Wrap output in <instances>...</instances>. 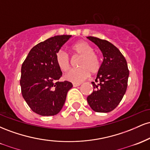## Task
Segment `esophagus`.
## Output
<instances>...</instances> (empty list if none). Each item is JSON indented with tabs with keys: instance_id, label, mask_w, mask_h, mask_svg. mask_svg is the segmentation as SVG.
Returning a JSON list of instances; mask_svg holds the SVG:
<instances>
[{
	"instance_id": "1",
	"label": "esophagus",
	"mask_w": 150,
	"mask_h": 150,
	"mask_svg": "<svg viewBox=\"0 0 150 150\" xmlns=\"http://www.w3.org/2000/svg\"><path fill=\"white\" fill-rule=\"evenodd\" d=\"M80 85H81V83H75V82H74V83H73V85L74 87H78V86H80Z\"/></svg>"
}]
</instances>
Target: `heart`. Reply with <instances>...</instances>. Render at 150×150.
<instances>
[{"label": "heart", "mask_w": 150, "mask_h": 150, "mask_svg": "<svg viewBox=\"0 0 150 150\" xmlns=\"http://www.w3.org/2000/svg\"><path fill=\"white\" fill-rule=\"evenodd\" d=\"M73 57L80 56L77 63L78 68L70 70L65 75V80L75 83H79L88 77L89 73L96 74L100 69V61L99 57L94 52V49L88 43L80 41L72 46ZM56 64L60 70L66 72L69 70L71 60L64 51H60L56 53Z\"/></svg>", "instance_id": "b5f03b06"}]
</instances>
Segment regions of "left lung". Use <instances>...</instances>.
Wrapping results in <instances>:
<instances>
[{"label": "left lung", "instance_id": "obj_1", "mask_svg": "<svg viewBox=\"0 0 150 150\" xmlns=\"http://www.w3.org/2000/svg\"><path fill=\"white\" fill-rule=\"evenodd\" d=\"M101 50L102 63L95 82H92L94 91L87 98L93 111L108 113L119 104L128 86L129 70L126 60L118 49L106 40L87 37Z\"/></svg>", "mask_w": 150, "mask_h": 150}]
</instances>
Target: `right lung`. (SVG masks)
<instances>
[{"label": "right lung", "instance_id": "obj_1", "mask_svg": "<svg viewBox=\"0 0 150 150\" xmlns=\"http://www.w3.org/2000/svg\"><path fill=\"white\" fill-rule=\"evenodd\" d=\"M71 35L55 36L34 46L21 68L22 97L34 113L54 116L61 111L67 93L73 87L68 81H58L62 72L56 56Z\"/></svg>", "mask_w": 150, "mask_h": 150}]
</instances>
